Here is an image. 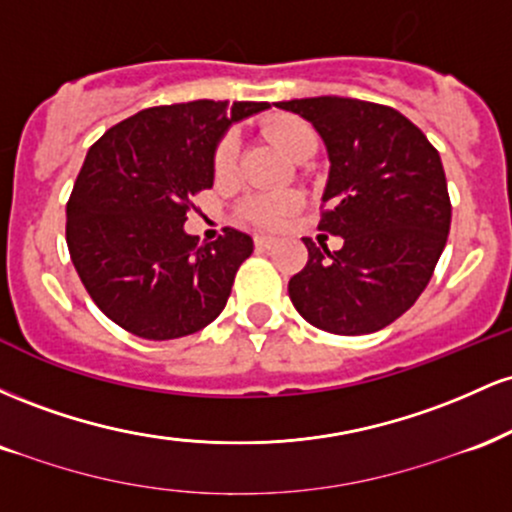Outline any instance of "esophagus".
I'll return each mask as SVG.
<instances>
[{"instance_id": "1", "label": "esophagus", "mask_w": 512, "mask_h": 512, "mask_svg": "<svg viewBox=\"0 0 512 512\" xmlns=\"http://www.w3.org/2000/svg\"><path fill=\"white\" fill-rule=\"evenodd\" d=\"M255 245L260 250H269V248H274V245H276V238H272V236H257L255 238Z\"/></svg>"}]
</instances>
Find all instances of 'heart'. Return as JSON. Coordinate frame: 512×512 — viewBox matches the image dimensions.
<instances>
[{
    "mask_svg": "<svg viewBox=\"0 0 512 512\" xmlns=\"http://www.w3.org/2000/svg\"><path fill=\"white\" fill-rule=\"evenodd\" d=\"M267 137L284 151L286 156H293L296 151H301L303 146H315V132L305 125L303 120H296V117H274V120L267 122ZM240 154V142L236 134H228L223 139L219 149H216L214 158V170L216 175H228L233 173L238 163ZM298 207L296 195H281V197H262L250 202V207L245 209V216L250 221L260 223V226H279L284 221V216L289 214L291 209Z\"/></svg>",
    "mask_w": 512,
    "mask_h": 512,
    "instance_id": "obj_1",
    "label": "heart"
}]
</instances>
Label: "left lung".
<instances>
[{"label":"left lung","mask_w":512,"mask_h":512,"mask_svg":"<svg viewBox=\"0 0 512 512\" xmlns=\"http://www.w3.org/2000/svg\"><path fill=\"white\" fill-rule=\"evenodd\" d=\"M315 127L330 158L320 228L342 250L308 248L289 281L293 308L317 330L370 334L404 315L431 281L450 233V197L438 151L387 105L317 96L274 103Z\"/></svg>","instance_id":"8db88e82"}]
</instances>
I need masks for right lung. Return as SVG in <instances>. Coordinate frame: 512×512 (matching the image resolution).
<instances>
[{
  "label": "right lung",
  "mask_w": 512,
  "mask_h": 512,
  "mask_svg": "<svg viewBox=\"0 0 512 512\" xmlns=\"http://www.w3.org/2000/svg\"><path fill=\"white\" fill-rule=\"evenodd\" d=\"M272 105L192 101L127 117L88 149L67 204V245L88 296L122 330L178 339L214 322L252 238L214 243L185 231L190 197L214 185V158L236 122Z\"/></svg>",
  "instance_id": "1"
}]
</instances>
